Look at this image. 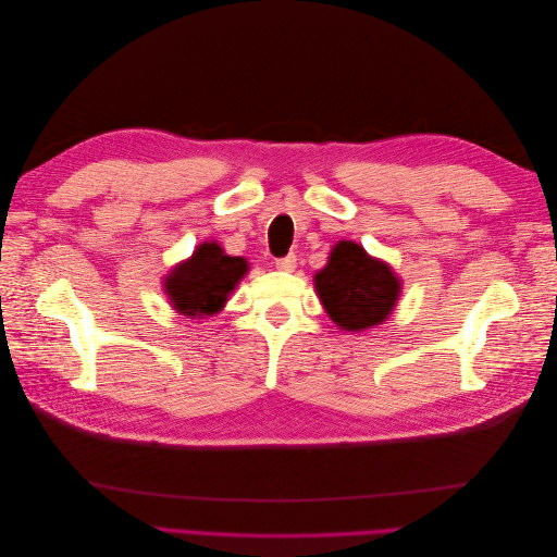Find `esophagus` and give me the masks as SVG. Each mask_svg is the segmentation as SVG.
Wrapping results in <instances>:
<instances>
[{"instance_id":"obj_1","label":"esophagus","mask_w":557,"mask_h":557,"mask_svg":"<svg viewBox=\"0 0 557 557\" xmlns=\"http://www.w3.org/2000/svg\"><path fill=\"white\" fill-rule=\"evenodd\" d=\"M276 268L283 270V272H293V270L297 268V256L289 253V256H285V258H278V260H276Z\"/></svg>"}]
</instances>
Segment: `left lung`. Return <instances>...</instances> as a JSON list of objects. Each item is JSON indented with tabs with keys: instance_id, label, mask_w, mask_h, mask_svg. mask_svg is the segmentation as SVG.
I'll use <instances>...</instances> for the list:
<instances>
[{
	"instance_id": "obj_1",
	"label": "left lung",
	"mask_w": 557,
	"mask_h": 557,
	"mask_svg": "<svg viewBox=\"0 0 557 557\" xmlns=\"http://www.w3.org/2000/svg\"><path fill=\"white\" fill-rule=\"evenodd\" d=\"M314 289L339 329L364 331L387 320L399 299L401 281L387 262L342 240L331 249L326 268L314 274Z\"/></svg>"
}]
</instances>
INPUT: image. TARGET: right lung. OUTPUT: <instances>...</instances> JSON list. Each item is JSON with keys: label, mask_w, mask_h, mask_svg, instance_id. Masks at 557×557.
I'll use <instances>...</instances> for the list:
<instances>
[{"label": "right lung", "mask_w": 557, "mask_h": 557, "mask_svg": "<svg viewBox=\"0 0 557 557\" xmlns=\"http://www.w3.org/2000/svg\"><path fill=\"white\" fill-rule=\"evenodd\" d=\"M247 272L245 258L224 253L218 243H203L188 260L176 264L163 285L172 306L195 320L220 312Z\"/></svg>", "instance_id": "right-lung-1"}]
</instances>
